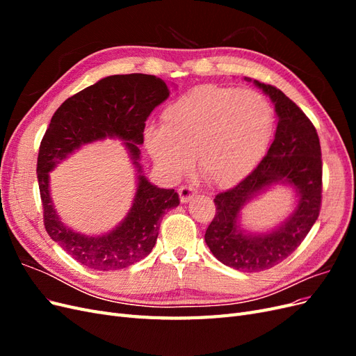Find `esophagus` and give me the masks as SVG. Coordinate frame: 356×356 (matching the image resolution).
<instances>
[{
	"mask_svg": "<svg viewBox=\"0 0 356 356\" xmlns=\"http://www.w3.org/2000/svg\"><path fill=\"white\" fill-rule=\"evenodd\" d=\"M178 193H179L181 202H182V203H187L193 196L196 195L197 190L193 188V187H188V186H182V187L178 190Z\"/></svg>",
	"mask_w": 356,
	"mask_h": 356,
	"instance_id": "obj_1",
	"label": "esophagus"
}]
</instances>
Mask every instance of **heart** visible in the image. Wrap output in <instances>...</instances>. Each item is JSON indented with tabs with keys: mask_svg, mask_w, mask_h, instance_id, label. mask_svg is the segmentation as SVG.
Wrapping results in <instances>:
<instances>
[{
	"mask_svg": "<svg viewBox=\"0 0 356 356\" xmlns=\"http://www.w3.org/2000/svg\"><path fill=\"white\" fill-rule=\"evenodd\" d=\"M272 127L273 110L261 93L207 84L169 104L161 127L145 132V145L169 178L186 174L197 156L202 178L222 188L255 168Z\"/></svg>",
	"mask_w": 356,
	"mask_h": 356,
	"instance_id": "1",
	"label": "heart"
}]
</instances>
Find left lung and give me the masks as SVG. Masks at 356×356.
Wrapping results in <instances>:
<instances>
[{
  "mask_svg": "<svg viewBox=\"0 0 356 356\" xmlns=\"http://www.w3.org/2000/svg\"><path fill=\"white\" fill-rule=\"evenodd\" d=\"M254 83L275 104V139L250 175L215 196L217 212L204 233V242L218 261L250 273L272 268L297 250L318 220L322 199V159L315 126L284 92L270 84ZM276 184L296 190V209L272 232L246 234L238 224L241 208Z\"/></svg>",
  "mask_w": 356,
  "mask_h": 356,
  "instance_id": "8db88e82",
  "label": "left lung"
}]
</instances>
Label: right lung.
Instances as JSON below:
<instances>
[{
    "instance_id": "add662e5",
    "label": "right lung",
    "mask_w": 356,
    "mask_h": 356,
    "mask_svg": "<svg viewBox=\"0 0 356 356\" xmlns=\"http://www.w3.org/2000/svg\"><path fill=\"white\" fill-rule=\"evenodd\" d=\"M166 83L148 74L110 75L63 102L53 114L42 136L37 160V178L42 218L50 238L74 260L95 270H118L145 258L156 245L161 217L179 204L178 193L159 188L139 166L148 115L169 98ZM105 137L124 141L138 169V187L133 208L110 234L86 236L63 225L52 208L48 172L81 145Z\"/></svg>"
}]
</instances>
